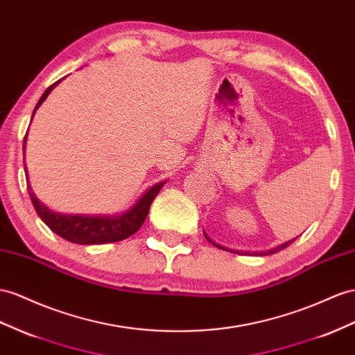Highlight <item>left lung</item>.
Returning a JSON list of instances; mask_svg holds the SVG:
<instances>
[{"label": "left lung", "mask_w": 355, "mask_h": 355, "mask_svg": "<svg viewBox=\"0 0 355 355\" xmlns=\"http://www.w3.org/2000/svg\"><path fill=\"white\" fill-rule=\"evenodd\" d=\"M204 235H205V239H207L208 241H210V243H213V241H211V239H210V237H208V235H207L205 232H204ZM294 240H295V239H294ZM294 240H291V241H286V243H284V244H280V246H277V248H275V249H271V250H268L267 253H261V255H271V253H276V252H280L282 249H285V248H288V246H289V244H291V243H293ZM213 244H214V243H213ZM214 246H217V244H214ZM219 248H220V246H219Z\"/></svg>", "instance_id": "8db88e82"}]
</instances>
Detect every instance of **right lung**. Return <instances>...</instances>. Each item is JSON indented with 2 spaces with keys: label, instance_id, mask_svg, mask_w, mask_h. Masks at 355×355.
<instances>
[{
  "label": "right lung",
  "instance_id": "1",
  "mask_svg": "<svg viewBox=\"0 0 355 355\" xmlns=\"http://www.w3.org/2000/svg\"><path fill=\"white\" fill-rule=\"evenodd\" d=\"M60 80H57L55 84H52L46 91H44L43 96L37 102V106L34 107V112L37 111V107L42 105L43 100L48 97L52 88L55 87ZM26 187H28V193L31 198V202L34 205V210L37 211L40 219L46 223L53 232L58 234L60 237L76 244H103V243H114V241L124 240L127 237H130V235H133L141 228L145 217L148 214L150 205L154 201V198H156L157 193L160 192L163 183H157L156 186L150 187L147 192L141 196L139 201L132 207V210L116 217H103V216L91 217V216H71V214L53 213L34 196L30 186Z\"/></svg>",
  "mask_w": 355,
  "mask_h": 355
}]
</instances>
